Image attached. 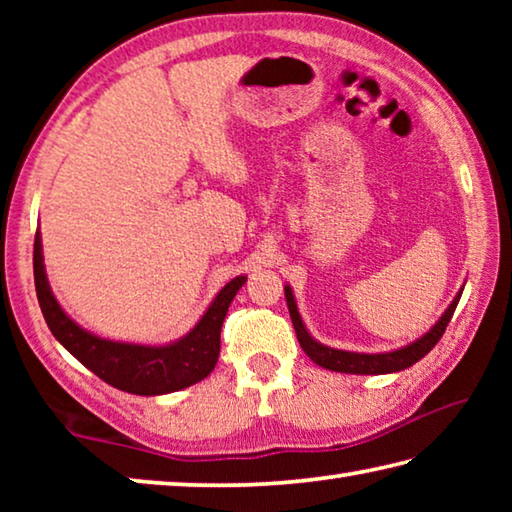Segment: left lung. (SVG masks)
Instances as JSON below:
<instances>
[{
  "mask_svg": "<svg viewBox=\"0 0 512 512\" xmlns=\"http://www.w3.org/2000/svg\"><path fill=\"white\" fill-rule=\"evenodd\" d=\"M463 289L465 284L458 289L454 300L449 302V307L443 311V316L431 325L429 332H424L420 339H415L413 343H406L402 348L388 350V352H352V350L329 348V345L316 341L314 336L309 334L305 320H302L298 311L296 296H293V289L289 284H284V298H287V307L293 320V329H296V336L300 341V348L305 350L307 357L314 363H318L320 368L334 370V372H348V375H391V372L411 368L413 363H418L422 357H427L433 345L440 341V336L445 334L449 320L454 316L458 300H461Z\"/></svg>",
  "mask_w": 512,
  "mask_h": 512,
  "instance_id": "left-lung-1",
  "label": "left lung"
}]
</instances>
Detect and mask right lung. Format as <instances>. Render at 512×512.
I'll list each match as a JSON object with an SVG mask.
<instances>
[{
  "label": "right lung",
  "instance_id": "right-lung-1",
  "mask_svg": "<svg viewBox=\"0 0 512 512\" xmlns=\"http://www.w3.org/2000/svg\"><path fill=\"white\" fill-rule=\"evenodd\" d=\"M33 277L38 302L56 341L92 370L106 384L133 395H167L205 379L214 370L221 352V325L230 302L244 287L248 275H237L221 287L210 307L185 336L160 345L110 341L88 332L60 307L42 257V235L36 232L33 244Z\"/></svg>",
  "mask_w": 512,
  "mask_h": 512
}]
</instances>
